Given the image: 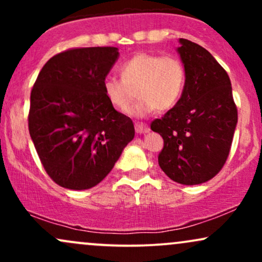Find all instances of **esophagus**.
<instances>
[{
	"label": "esophagus",
	"mask_w": 262,
	"mask_h": 262,
	"mask_svg": "<svg viewBox=\"0 0 262 262\" xmlns=\"http://www.w3.org/2000/svg\"><path fill=\"white\" fill-rule=\"evenodd\" d=\"M134 127H135V132H137L138 134H145L150 130L148 124H145V123H135Z\"/></svg>",
	"instance_id": "esophagus-1"
}]
</instances>
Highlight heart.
Listing matches in <instances>:
<instances>
[{
  "label": "heart",
  "instance_id": "heart-1",
  "mask_svg": "<svg viewBox=\"0 0 262 262\" xmlns=\"http://www.w3.org/2000/svg\"><path fill=\"white\" fill-rule=\"evenodd\" d=\"M122 79L108 76L102 82L104 97L118 111H125L138 92V101L128 110L133 117L169 111L181 100L186 85L185 66L175 56L138 53L121 66Z\"/></svg>",
  "mask_w": 262,
  "mask_h": 262
}]
</instances>
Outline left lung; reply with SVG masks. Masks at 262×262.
I'll use <instances>...</instances> for the list:
<instances>
[{
    "label": "left lung",
    "mask_w": 262,
    "mask_h": 262,
    "mask_svg": "<svg viewBox=\"0 0 262 262\" xmlns=\"http://www.w3.org/2000/svg\"><path fill=\"white\" fill-rule=\"evenodd\" d=\"M179 41L185 91L179 103L150 127L164 139L161 170L172 181L192 186L213 179L224 166L237 111L227 71L201 45L183 38Z\"/></svg>",
    "instance_id": "left-lung-1"
}]
</instances>
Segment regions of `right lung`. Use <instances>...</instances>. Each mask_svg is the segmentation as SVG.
Listing matches in <instances>:
<instances>
[{"mask_svg":"<svg viewBox=\"0 0 262 262\" xmlns=\"http://www.w3.org/2000/svg\"><path fill=\"white\" fill-rule=\"evenodd\" d=\"M118 48H76L56 54L31 92L29 134L54 182L87 189L113 169L134 138L129 117L104 97L102 82L118 59Z\"/></svg>","mask_w":262,"mask_h":262,"instance_id":"add662e5","label":"right lung"}]
</instances>
